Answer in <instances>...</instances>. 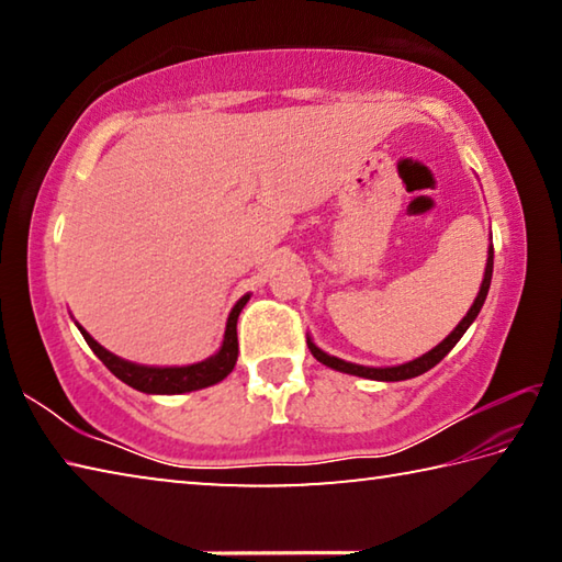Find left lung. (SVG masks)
I'll return each mask as SVG.
<instances>
[{"label":"left lung","mask_w":562,"mask_h":562,"mask_svg":"<svg viewBox=\"0 0 562 562\" xmlns=\"http://www.w3.org/2000/svg\"><path fill=\"white\" fill-rule=\"evenodd\" d=\"M491 278H493V245H488V260H486V272H483L481 290H479V294H475L471 310L465 312V317L459 322V325H456V329L441 341V345H436L431 351H426V355H422V357L406 361V364H396V367L351 364V361H345V359H339V357L327 355L325 349H319L315 341H312V337H307V347H310L312 355H315L317 361H322V364L329 367V369H337V372L364 376V379H374V382H404V379H414V376L429 372V369H434L436 364H439V361L456 347V341H459L465 335V329L473 325V319L479 317L483 302H486V294H488V288H491Z\"/></svg>","instance_id":"8db88e82"}]
</instances>
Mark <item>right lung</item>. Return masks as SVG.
<instances>
[{
    "instance_id": "right-lung-1",
    "label": "right lung",
    "mask_w": 562,
    "mask_h": 562,
    "mask_svg": "<svg viewBox=\"0 0 562 562\" xmlns=\"http://www.w3.org/2000/svg\"><path fill=\"white\" fill-rule=\"evenodd\" d=\"M247 300H250V294H243L231 310L221 349H217L213 357L186 367H148L121 359L106 347H101L87 329L79 327V322H76V327H79L83 339H87V345L93 349V355H97L103 364L111 369V374L119 376L123 384L138 389V392L144 394H186L223 382V379L233 372L237 361V317H240Z\"/></svg>"
}]
</instances>
